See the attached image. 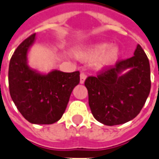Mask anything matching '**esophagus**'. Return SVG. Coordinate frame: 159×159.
<instances>
[{"mask_svg": "<svg viewBox=\"0 0 159 159\" xmlns=\"http://www.w3.org/2000/svg\"><path fill=\"white\" fill-rule=\"evenodd\" d=\"M86 75L84 74V73H81L80 74V83L81 84H83L84 83V82H85V80H86Z\"/></svg>", "mask_w": 159, "mask_h": 159, "instance_id": "34e87169", "label": "esophagus"}]
</instances>
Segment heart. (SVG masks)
Masks as SVG:
<instances>
[{
  "mask_svg": "<svg viewBox=\"0 0 159 159\" xmlns=\"http://www.w3.org/2000/svg\"><path fill=\"white\" fill-rule=\"evenodd\" d=\"M121 51L118 45H109L107 42H100L89 46L79 48L75 52V56L83 61L95 60L96 69L102 70L116 63Z\"/></svg>",
  "mask_w": 159,
  "mask_h": 159,
  "instance_id": "1",
  "label": "heart"
}]
</instances>
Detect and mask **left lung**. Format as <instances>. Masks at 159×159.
Instances as JSON below:
<instances>
[{
  "label": "left lung",
  "mask_w": 159,
  "mask_h": 159,
  "mask_svg": "<svg viewBox=\"0 0 159 159\" xmlns=\"http://www.w3.org/2000/svg\"><path fill=\"white\" fill-rule=\"evenodd\" d=\"M89 105L96 120L115 126L134 119L145 105L151 90L148 57L139 45L134 57L85 81Z\"/></svg>",
  "instance_id": "1"
}]
</instances>
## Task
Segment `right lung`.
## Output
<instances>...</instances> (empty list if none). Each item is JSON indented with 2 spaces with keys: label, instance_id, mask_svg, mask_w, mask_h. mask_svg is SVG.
<instances>
[{
  "label": "right lung",
  "instance_id": "right-lung-1",
  "mask_svg": "<svg viewBox=\"0 0 159 159\" xmlns=\"http://www.w3.org/2000/svg\"><path fill=\"white\" fill-rule=\"evenodd\" d=\"M34 33L19 45L11 57L8 83L11 98L23 117L32 124H53L63 116L73 89L80 82L79 71L52 70L41 73L28 64Z\"/></svg>",
  "mask_w": 159,
  "mask_h": 159
}]
</instances>
